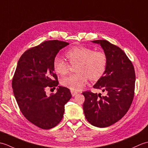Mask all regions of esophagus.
Returning a JSON list of instances; mask_svg holds the SVG:
<instances>
[{"label":"esophagus","instance_id":"obj_1","mask_svg":"<svg viewBox=\"0 0 148 148\" xmlns=\"http://www.w3.org/2000/svg\"><path fill=\"white\" fill-rule=\"evenodd\" d=\"M71 94H72V96H75L76 95H77V94L78 93V92H77V91H76V90H71Z\"/></svg>","mask_w":148,"mask_h":148}]
</instances>
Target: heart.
<instances>
[{
  "label": "heart",
  "mask_w": 148,
  "mask_h": 148,
  "mask_svg": "<svg viewBox=\"0 0 148 148\" xmlns=\"http://www.w3.org/2000/svg\"><path fill=\"white\" fill-rule=\"evenodd\" d=\"M65 56L71 64L77 63V73L62 81L63 86L71 90H81L86 85L89 77L93 81L99 80L106 71L108 60L105 53L102 51H93L85 46H75L69 49ZM53 65L55 71L61 76L67 74L70 70V65L59 56L54 58Z\"/></svg>",
  "instance_id": "heart-1"
}]
</instances>
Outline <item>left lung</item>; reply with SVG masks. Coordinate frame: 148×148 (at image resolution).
I'll return each instance as SVG.
<instances>
[{"mask_svg": "<svg viewBox=\"0 0 148 148\" xmlns=\"http://www.w3.org/2000/svg\"><path fill=\"white\" fill-rule=\"evenodd\" d=\"M92 42L101 46L108 60L104 74L93 88L106 91L107 95L83 92V110L90 124L104 128L119 121L129 109L134 96L136 74L132 63L121 48L106 40Z\"/></svg>", "mask_w": 148, "mask_h": 148, "instance_id": "obj_1", "label": "left lung"}]
</instances>
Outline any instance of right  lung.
I'll return each instance as SVG.
<instances>
[{"instance_id":"obj_1","label":"right lung","mask_w":148,"mask_h":148,"mask_svg":"<svg viewBox=\"0 0 148 148\" xmlns=\"http://www.w3.org/2000/svg\"><path fill=\"white\" fill-rule=\"evenodd\" d=\"M69 45L58 40H47L27 50L19 59L12 78L14 95L22 114L42 129H50L60 122L65 104L72 97L69 89L64 86H58L56 93L49 96L45 91L58 86L53 60Z\"/></svg>"}]
</instances>
